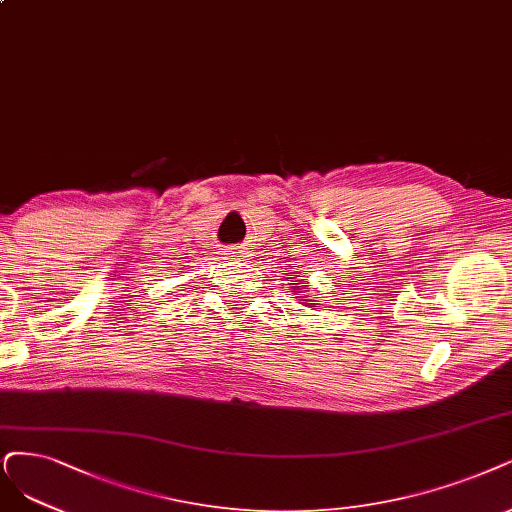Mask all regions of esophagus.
Wrapping results in <instances>:
<instances>
[{
	"label": "esophagus",
	"mask_w": 512,
	"mask_h": 512,
	"mask_svg": "<svg viewBox=\"0 0 512 512\" xmlns=\"http://www.w3.org/2000/svg\"><path fill=\"white\" fill-rule=\"evenodd\" d=\"M223 255L227 259H238V257H244V251L240 249V246H227V249L223 251Z\"/></svg>",
	"instance_id": "34e87169"
}]
</instances>
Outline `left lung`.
<instances>
[{
	"mask_svg": "<svg viewBox=\"0 0 512 512\" xmlns=\"http://www.w3.org/2000/svg\"><path fill=\"white\" fill-rule=\"evenodd\" d=\"M291 285H293V295H297L295 299H299V304L310 306V308H318V304H312V299H308L310 295H306V289L310 287V282L306 278L291 280Z\"/></svg>",
	"mask_w": 512,
	"mask_h": 512,
	"instance_id": "obj_1",
	"label": "left lung"
}]
</instances>
